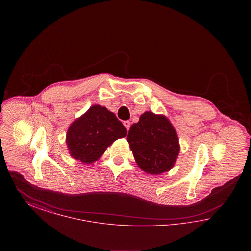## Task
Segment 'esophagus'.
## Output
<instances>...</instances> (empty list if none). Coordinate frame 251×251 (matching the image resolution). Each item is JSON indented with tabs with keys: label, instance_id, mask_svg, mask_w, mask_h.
Returning <instances> with one entry per match:
<instances>
[{
	"label": "esophagus",
	"instance_id": "esophagus-1",
	"mask_svg": "<svg viewBox=\"0 0 251 251\" xmlns=\"http://www.w3.org/2000/svg\"><path fill=\"white\" fill-rule=\"evenodd\" d=\"M123 125H124L125 128L127 129V131H129V129H130V127H131V122H130L129 120H125V121L123 122Z\"/></svg>",
	"mask_w": 251,
	"mask_h": 251
}]
</instances>
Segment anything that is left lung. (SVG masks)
<instances>
[{"instance_id": "obj_1", "label": "left lung", "mask_w": 251, "mask_h": 251, "mask_svg": "<svg viewBox=\"0 0 251 251\" xmlns=\"http://www.w3.org/2000/svg\"><path fill=\"white\" fill-rule=\"evenodd\" d=\"M127 141L137 166L149 174H161L174 167L179 156V137L164 115L142 114L130 128Z\"/></svg>"}]
</instances>
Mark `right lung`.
Instances as JSON below:
<instances>
[{"mask_svg":"<svg viewBox=\"0 0 251 251\" xmlns=\"http://www.w3.org/2000/svg\"><path fill=\"white\" fill-rule=\"evenodd\" d=\"M127 135V129L107 108L95 104L69 127L66 143L70 155L83 164L98 161L114 141Z\"/></svg>","mask_w":251,"mask_h":251,"instance_id":"right-lung-1","label":"right lung"}]
</instances>
